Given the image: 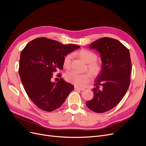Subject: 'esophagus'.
Returning <instances> with one entry per match:
<instances>
[{
    "mask_svg": "<svg viewBox=\"0 0 146 146\" xmlns=\"http://www.w3.org/2000/svg\"><path fill=\"white\" fill-rule=\"evenodd\" d=\"M84 88H79V87H78V86H74V90H83Z\"/></svg>",
    "mask_w": 146,
    "mask_h": 146,
    "instance_id": "obj_1",
    "label": "esophagus"
}]
</instances>
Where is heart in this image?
Instances as JSON below:
<instances>
[{"mask_svg": "<svg viewBox=\"0 0 146 146\" xmlns=\"http://www.w3.org/2000/svg\"><path fill=\"white\" fill-rule=\"evenodd\" d=\"M77 54L83 60L88 63V68L92 74L94 76H97L101 73L102 67L101 64L96 61L97 55L95 52L86 49H82ZM72 58V55L69 54L63 58V64L66 69L70 67ZM64 78L68 83L80 87L85 86L90 81L92 78L89 73L79 74L74 71L67 72L64 75Z\"/></svg>", "mask_w": 146, "mask_h": 146, "instance_id": "1", "label": "heart"}]
</instances>
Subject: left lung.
Masks as SVG:
<instances>
[{"instance_id": "8db88e82", "label": "left lung", "mask_w": 146, "mask_h": 146, "mask_svg": "<svg viewBox=\"0 0 146 146\" xmlns=\"http://www.w3.org/2000/svg\"><path fill=\"white\" fill-rule=\"evenodd\" d=\"M101 54L102 71L95 80L94 98L86 103L97 113L108 111L122 100L129 88L132 70L128 49L117 40L101 38L89 45Z\"/></svg>"}]
</instances>
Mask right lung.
<instances>
[{
    "instance_id": "right-lung-1",
    "label": "right lung",
    "mask_w": 146,
    "mask_h": 146,
    "mask_svg": "<svg viewBox=\"0 0 146 146\" xmlns=\"http://www.w3.org/2000/svg\"><path fill=\"white\" fill-rule=\"evenodd\" d=\"M76 45H64L47 38L30 41L21 53L19 74L26 93L40 109L51 112L61 106L74 86L60 78L51 82L52 73L63 68V58L79 48ZM61 77V74H58Z\"/></svg>"
}]
</instances>
